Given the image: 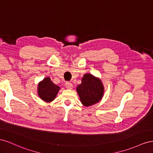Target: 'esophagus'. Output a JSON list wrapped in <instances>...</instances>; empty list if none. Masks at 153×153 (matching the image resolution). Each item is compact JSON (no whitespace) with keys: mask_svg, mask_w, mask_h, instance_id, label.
I'll return each mask as SVG.
<instances>
[{"mask_svg":"<svg viewBox=\"0 0 153 153\" xmlns=\"http://www.w3.org/2000/svg\"><path fill=\"white\" fill-rule=\"evenodd\" d=\"M65 86H66V87L67 88V89H71L72 88H73V84H71V82H67L66 83Z\"/></svg>","mask_w":153,"mask_h":153,"instance_id":"1","label":"esophagus"}]
</instances>
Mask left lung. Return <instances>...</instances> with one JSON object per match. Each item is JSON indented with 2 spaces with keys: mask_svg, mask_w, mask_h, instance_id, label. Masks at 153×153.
I'll use <instances>...</instances> for the list:
<instances>
[{
  "mask_svg": "<svg viewBox=\"0 0 153 153\" xmlns=\"http://www.w3.org/2000/svg\"><path fill=\"white\" fill-rule=\"evenodd\" d=\"M76 91L82 103L89 106L101 100L104 94V87L100 78L87 73L82 78L81 84L77 86Z\"/></svg>",
  "mask_w": 153,
  "mask_h": 153,
  "instance_id": "8db88e82",
  "label": "left lung"
}]
</instances>
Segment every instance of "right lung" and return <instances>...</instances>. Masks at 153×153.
Returning a JSON list of instances; mask_svg holds the SVG:
<instances>
[{
    "mask_svg": "<svg viewBox=\"0 0 153 153\" xmlns=\"http://www.w3.org/2000/svg\"><path fill=\"white\" fill-rule=\"evenodd\" d=\"M59 90L60 87L55 85L50 78L47 77L39 83L38 94L41 100L51 102L55 98Z\"/></svg>",
    "mask_w": 153,
    "mask_h": 153,
    "instance_id": "right-lung-1",
    "label": "right lung"
}]
</instances>
